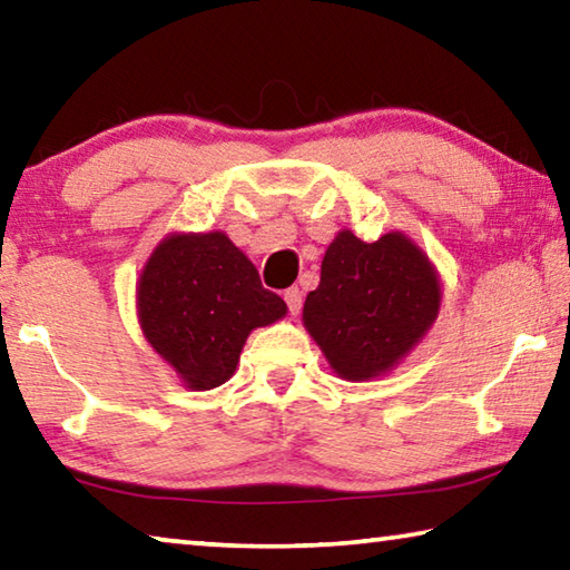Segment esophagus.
<instances>
[{
    "label": "esophagus",
    "instance_id": "1",
    "mask_svg": "<svg viewBox=\"0 0 570 570\" xmlns=\"http://www.w3.org/2000/svg\"><path fill=\"white\" fill-rule=\"evenodd\" d=\"M284 302H286V306H288V312H292L294 316L302 312V292H298L296 286H292V288H286L284 292Z\"/></svg>",
    "mask_w": 570,
    "mask_h": 570
}]
</instances>
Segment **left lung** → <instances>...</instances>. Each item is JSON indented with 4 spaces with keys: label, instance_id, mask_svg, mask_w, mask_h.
Masks as SVG:
<instances>
[{
    "label": "left lung",
    "instance_id": "8db88e82",
    "mask_svg": "<svg viewBox=\"0 0 570 570\" xmlns=\"http://www.w3.org/2000/svg\"><path fill=\"white\" fill-rule=\"evenodd\" d=\"M440 302L438 268L407 234L390 230L366 244L344 228L326 248L302 320L336 377L370 382L422 342Z\"/></svg>",
    "mask_w": 570,
    "mask_h": 570
}]
</instances>
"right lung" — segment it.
<instances>
[{"mask_svg": "<svg viewBox=\"0 0 570 570\" xmlns=\"http://www.w3.org/2000/svg\"><path fill=\"white\" fill-rule=\"evenodd\" d=\"M135 308L142 336L193 392L228 382L248 334L286 316L284 298L262 286L224 230L163 238L140 272Z\"/></svg>", "mask_w": 570, "mask_h": 570, "instance_id": "1", "label": "right lung"}]
</instances>
